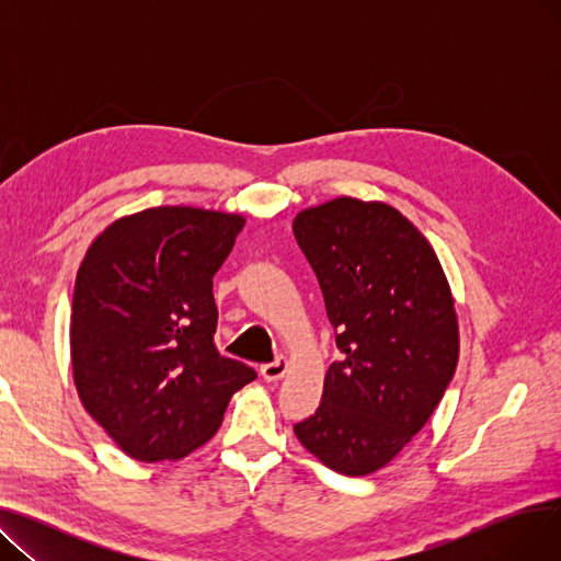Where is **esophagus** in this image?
Segmentation results:
<instances>
[{"instance_id": "1", "label": "esophagus", "mask_w": 561, "mask_h": 561, "mask_svg": "<svg viewBox=\"0 0 561 561\" xmlns=\"http://www.w3.org/2000/svg\"><path fill=\"white\" fill-rule=\"evenodd\" d=\"M286 370H288V362L286 359H275V362H271V364H263L261 366V375H263V379L265 381H277V379H282L284 375H286Z\"/></svg>"}]
</instances>
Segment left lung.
<instances>
[{
    "instance_id": "8db88e82",
    "label": "left lung",
    "mask_w": 561,
    "mask_h": 561,
    "mask_svg": "<svg viewBox=\"0 0 561 561\" xmlns=\"http://www.w3.org/2000/svg\"><path fill=\"white\" fill-rule=\"evenodd\" d=\"M293 233L318 277L341 362L300 444L343 476L385 468L444 398L459 359L455 300L425 236L385 202L336 197Z\"/></svg>"
}]
</instances>
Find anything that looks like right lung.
Masks as SVG:
<instances>
[{
  "label": "right lung",
  "instance_id": "right-lung-1",
  "mask_svg": "<svg viewBox=\"0 0 561 561\" xmlns=\"http://www.w3.org/2000/svg\"><path fill=\"white\" fill-rule=\"evenodd\" d=\"M245 218L157 206L108 225L75 282V387L121 450L182 459L209 440L256 373L222 357L214 275Z\"/></svg>",
  "mask_w": 561,
  "mask_h": 561
}]
</instances>
